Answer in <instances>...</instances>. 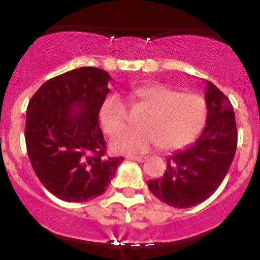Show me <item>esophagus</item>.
I'll return each instance as SVG.
<instances>
[{
  "label": "esophagus",
  "instance_id": "esophagus-1",
  "mask_svg": "<svg viewBox=\"0 0 260 260\" xmlns=\"http://www.w3.org/2000/svg\"><path fill=\"white\" fill-rule=\"evenodd\" d=\"M128 159H133V161H137V162H143L146 159L145 156H128Z\"/></svg>",
  "mask_w": 260,
  "mask_h": 260
}]
</instances>
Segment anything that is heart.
I'll list each match as a JSON object with an SVG mask.
<instances>
[{
	"label": "heart",
	"instance_id": "b5f03b06",
	"mask_svg": "<svg viewBox=\"0 0 260 260\" xmlns=\"http://www.w3.org/2000/svg\"><path fill=\"white\" fill-rule=\"evenodd\" d=\"M135 107L147 108L140 128L123 129L128 106L119 94H111L102 103L99 120L103 129L113 136L112 149L119 153H141L153 147L179 149L192 142L203 131L208 117L206 102L200 94L180 93L166 84L154 83L136 88L131 93Z\"/></svg>",
	"mask_w": 260,
	"mask_h": 260
}]
</instances>
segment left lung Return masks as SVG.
Listing matches in <instances>:
<instances>
[{
  "instance_id": "1",
  "label": "left lung",
  "mask_w": 260,
  "mask_h": 260,
  "mask_svg": "<svg viewBox=\"0 0 260 260\" xmlns=\"http://www.w3.org/2000/svg\"><path fill=\"white\" fill-rule=\"evenodd\" d=\"M205 102V129L195 142L167 157L161 179L147 183L158 200L177 209L192 208L210 198L226 176L237 151V123L230 101L206 81Z\"/></svg>"
}]
</instances>
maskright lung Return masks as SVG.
<instances>
[{
  "label": "right lung",
  "mask_w": 260,
  "mask_h": 260,
  "mask_svg": "<svg viewBox=\"0 0 260 260\" xmlns=\"http://www.w3.org/2000/svg\"><path fill=\"white\" fill-rule=\"evenodd\" d=\"M111 75L83 67L44 83L28 102L25 141L36 176L54 196L84 203L106 191L123 157H109L99 109Z\"/></svg>",
  "instance_id": "obj_1"
}]
</instances>
